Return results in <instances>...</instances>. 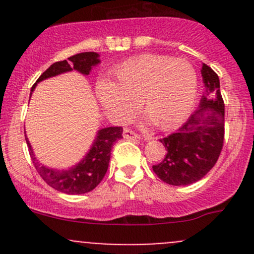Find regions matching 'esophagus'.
Segmentation results:
<instances>
[{
  "mask_svg": "<svg viewBox=\"0 0 254 254\" xmlns=\"http://www.w3.org/2000/svg\"><path fill=\"white\" fill-rule=\"evenodd\" d=\"M123 135H124L125 139H130V140H139L140 139L139 134H136L135 131H132L131 129H127V127H125L124 131H123Z\"/></svg>",
  "mask_w": 254,
  "mask_h": 254,
  "instance_id": "1",
  "label": "esophagus"
}]
</instances>
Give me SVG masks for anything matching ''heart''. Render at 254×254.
Here are the masks:
<instances>
[{"instance_id":"obj_1","label":"heart","mask_w":254,"mask_h":254,"mask_svg":"<svg viewBox=\"0 0 254 254\" xmlns=\"http://www.w3.org/2000/svg\"><path fill=\"white\" fill-rule=\"evenodd\" d=\"M114 79L96 86L103 108L118 118L131 114L135 103L156 127L173 129L188 118L198 92V77L188 61L163 55H141L120 64Z\"/></svg>"}]
</instances>
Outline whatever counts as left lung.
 Wrapping results in <instances>:
<instances>
[{
  "label": "left lung",
  "instance_id": "obj_1",
  "mask_svg": "<svg viewBox=\"0 0 254 254\" xmlns=\"http://www.w3.org/2000/svg\"><path fill=\"white\" fill-rule=\"evenodd\" d=\"M205 93L189 119L160 141L166 156L152 166L153 172L171 186H188L200 181L216 163L225 135V104L219 76L211 67H201Z\"/></svg>",
  "mask_w": 254,
  "mask_h": 254
}]
</instances>
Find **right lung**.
I'll use <instances>...</instances> for the list:
<instances>
[{
    "mask_svg": "<svg viewBox=\"0 0 254 254\" xmlns=\"http://www.w3.org/2000/svg\"><path fill=\"white\" fill-rule=\"evenodd\" d=\"M99 63H101L99 55L97 53H93V51L79 53L73 56H70L67 60L58 61L40 75L37 82L33 84L32 92L34 91L38 82L58 76L60 73L68 72V71L76 70L78 72L83 73V75H89L92 67L98 65ZM30 96H32V93H30ZM122 137V127H109L101 129L97 132L93 145H92L88 153L84 156L83 160L76 166H73V167L64 171L45 167L44 165L38 162L27 137H25V141H27L28 147H29L30 158H32L35 170L38 171L40 177L56 190L73 195V194L88 193L101 183L102 179L106 176L107 170H108L113 145Z\"/></svg>",
    "mask_w": 254,
    "mask_h": 254,
    "instance_id": "add662e5",
    "label": "right lung"
}]
</instances>
